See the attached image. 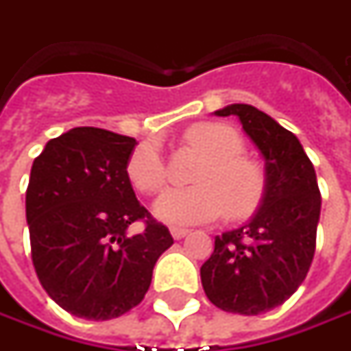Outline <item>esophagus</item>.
<instances>
[{"label":"esophagus","instance_id":"1","mask_svg":"<svg viewBox=\"0 0 351 351\" xmlns=\"http://www.w3.org/2000/svg\"><path fill=\"white\" fill-rule=\"evenodd\" d=\"M190 231L188 229H182V227H171V235H173V239H184V237L188 235Z\"/></svg>","mask_w":351,"mask_h":351}]
</instances>
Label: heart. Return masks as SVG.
<instances>
[{
  "label": "heart",
  "instance_id": "heart-1",
  "mask_svg": "<svg viewBox=\"0 0 351 351\" xmlns=\"http://www.w3.org/2000/svg\"><path fill=\"white\" fill-rule=\"evenodd\" d=\"M190 145L198 147L210 163L196 178L198 186L171 188L153 204V215L167 225L186 227L215 219L227 208L229 217H245L258 208L264 196V173L243 157V141L231 128L204 122L188 130ZM130 182L143 194H155L167 182V167L159 147L145 141L130 153Z\"/></svg>",
  "mask_w": 351,
  "mask_h": 351
}]
</instances>
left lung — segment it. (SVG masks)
Masks as SVG:
<instances>
[{
  "label": "left lung",
  "mask_w": 351,
  "mask_h": 351,
  "mask_svg": "<svg viewBox=\"0 0 351 351\" xmlns=\"http://www.w3.org/2000/svg\"><path fill=\"white\" fill-rule=\"evenodd\" d=\"M215 116H237L264 159V196L247 223L215 237L199 268L215 307L260 315L297 291L315 256L320 192L315 167L295 134L250 104H229Z\"/></svg>",
  "instance_id": "left-lung-1"
}]
</instances>
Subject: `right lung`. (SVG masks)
Segmentation results:
<instances>
[{
    "instance_id": "1",
    "label": "right lung",
    "mask_w": 351,
    "mask_h": 351,
    "mask_svg": "<svg viewBox=\"0 0 351 351\" xmlns=\"http://www.w3.org/2000/svg\"><path fill=\"white\" fill-rule=\"evenodd\" d=\"M138 141L101 128H73L34 159L27 188L32 264L46 293L73 317L116 319L152 285L173 245L136 198L126 165ZM143 217L146 229L128 236Z\"/></svg>"
}]
</instances>
